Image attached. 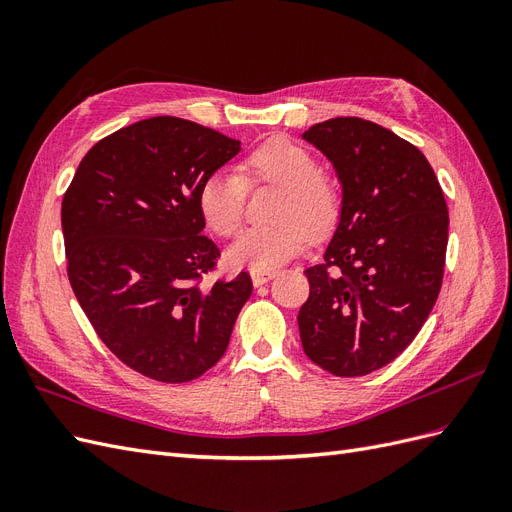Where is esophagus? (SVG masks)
<instances>
[{"label": "esophagus", "instance_id": "34e87169", "mask_svg": "<svg viewBox=\"0 0 512 512\" xmlns=\"http://www.w3.org/2000/svg\"><path fill=\"white\" fill-rule=\"evenodd\" d=\"M275 275H277L275 269H252V282H254V286H262V284L271 282Z\"/></svg>", "mask_w": 512, "mask_h": 512}]
</instances>
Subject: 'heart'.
Listing matches in <instances>:
<instances>
[{
  "mask_svg": "<svg viewBox=\"0 0 512 512\" xmlns=\"http://www.w3.org/2000/svg\"><path fill=\"white\" fill-rule=\"evenodd\" d=\"M271 183L280 188L273 224L250 228L230 245L232 265L273 269L322 237L339 215L337 183L318 170L314 153L288 138H271L243 158L237 173L218 170L200 185L198 205L207 226L220 237H235L243 226L247 185Z\"/></svg>",
  "mask_w": 512,
  "mask_h": 512,
  "instance_id": "obj_1",
  "label": "heart"
}]
</instances>
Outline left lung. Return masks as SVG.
Masks as SVG:
<instances>
[{
    "label": "left lung",
    "instance_id": "8db88e82",
    "mask_svg": "<svg viewBox=\"0 0 512 512\" xmlns=\"http://www.w3.org/2000/svg\"><path fill=\"white\" fill-rule=\"evenodd\" d=\"M301 136L342 185L333 237L305 269L301 344L329 374L365 376L410 346L438 299L446 200L423 153L374 121L337 117Z\"/></svg>",
    "mask_w": 512,
    "mask_h": 512
}]
</instances>
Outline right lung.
I'll return each mask as SVG.
<instances>
[{"mask_svg":"<svg viewBox=\"0 0 512 512\" xmlns=\"http://www.w3.org/2000/svg\"><path fill=\"white\" fill-rule=\"evenodd\" d=\"M241 143L179 117H149L87 151L61 203L68 277L121 363L190 382L222 359L252 280L198 284L220 256L203 235V181Z\"/></svg>","mask_w":512,"mask_h":512,"instance_id":"1","label":"right lung"}]
</instances>
